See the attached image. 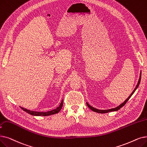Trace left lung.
Returning <instances> with one entry per match:
<instances>
[{"instance_id":"left-lung-1","label":"left lung","mask_w":147,"mask_h":147,"mask_svg":"<svg viewBox=\"0 0 147 147\" xmlns=\"http://www.w3.org/2000/svg\"><path fill=\"white\" fill-rule=\"evenodd\" d=\"M141 73H140V76H139V80H138V84H137L136 86L135 87V89H134V90L133 91V92H131V94L129 95V97L127 98V99H126V100L123 102V103H121V105H119V106H117V107H115V108H112V109H106V110H100V109H96V108H95V107H94L91 106V105H89L87 103V102H86V105H87L88 107L89 108V109H91L92 111H94V112H97V113H107V112H109L117 111H118L119 109H120L121 107H123V106L125 105V103H127V101H128V100L130 99V98L132 96V95L134 94V92H135V91L136 90L137 88H138V86H139V84H140V82H141Z\"/></svg>"}]
</instances>
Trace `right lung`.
<instances>
[{
  "label": "right lung",
  "mask_w": 147,
  "mask_h": 147,
  "mask_svg": "<svg viewBox=\"0 0 147 147\" xmlns=\"http://www.w3.org/2000/svg\"><path fill=\"white\" fill-rule=\"evenodd\" d=\"M62 106H63V100H62L61 103H60V105L58 107H57L56 109H55L53 110H51V111H47V112H37V111H30V110L27 109H26V108H24V107H21V109L22 110H23L24 111L28 113L29 114L32 115H34V116H49V115H53V114H56L57 113H58L61 111V109H62Z\"/></svg>",
  "instance_id": "1"
}]
</instances>
